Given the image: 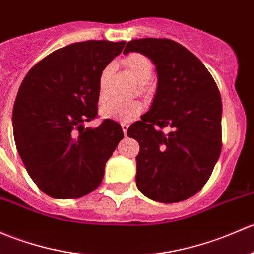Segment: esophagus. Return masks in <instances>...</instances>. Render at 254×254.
<instances>
[{
  "label": "esophagus",
  "instance_id": "obj_1",
  "mask_svg": "<svg viewBox=\"0 0 254 254\" xmlns=\"http://www.w3.org/2000/svg\"><path fill=\"white\" fill-rule=\"evenodd\" d=\"M127 127H129V124H127V123H122V129H123V132H124L125 136H127Z\"/></svg>",
  "mask_w": 254,
  "mask_h": 254
}]
</instances>
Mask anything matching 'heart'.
I'll return each instance as SVG.
<instances>
[{
    "label": "heart",
    "instance_id": "obj_1",
    "mask_svg": "<svg viewBox=\"0 0 254 254\" xmlns=\"http://www.w3.org/2000/svg\"><path fill=\"white\" fill-rule=\"evenodd\" d=\"M123 62L136 79V81L140 82V91H145L146 84L153 75V65H152L151 61L146 56L134 52L127 55ZM112 69H113V66L109 64L103 68V70L100 74V78H98V98H100V101L106 100L107 81L111 75ZM142 109L143 105L140 101L113 100L102 106L101 114L105 118L118 120V122H131L142 112Z\"/></svg>",
    "mask_w": 254,
    "mask_h": 254
}]
</instances>
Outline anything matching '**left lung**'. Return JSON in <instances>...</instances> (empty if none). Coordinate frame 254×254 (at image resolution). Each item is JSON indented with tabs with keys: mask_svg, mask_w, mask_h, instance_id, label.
<instances>
[{
	"mask_svg": "<svg viewBox=\"0 0 254 254\" xmlns=\"http://www.w3.org/2000/svg\"><path fill=\"white\" fill-rule=\"evenodd\" d=\"M129 52L147 56L158 75L151 109L127 129L140 145L136 185L153 201H185L202 190L220 156V92L203 63L173 40H132Z\"/></svg>",
	"mask_w": 254,
	"mask_h": 254,
	"instance_id": "1",
	"label": "left lung"
}]
</instances>
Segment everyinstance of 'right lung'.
Wrapping results in <instances>:
<instances>
[{
  "mask_svg": "<svg viewBox=\"0 0 254 254\" xmlns=\"http://www.w3.org/2000/svg\"><path fill=\"white\" fill-rule=\"evenodd\" d=\"M125 41L68 45L36 63L13 107V134L25 169L53 198L75 199L100 186L109 157L124 137L120 124L98 114V78Z\"/></svg>",
  "mask_w": 254,
  "mask_h": 254,
  "instance_id": "obj_1",
  "label": "right lung"
}]
</instances>
